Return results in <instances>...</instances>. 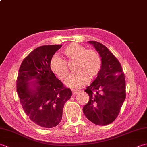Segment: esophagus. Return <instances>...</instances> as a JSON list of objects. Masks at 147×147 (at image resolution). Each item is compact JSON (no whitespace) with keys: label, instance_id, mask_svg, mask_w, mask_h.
I'll use <instances>...</instances> for the list:
<instances>
[{"label":"esophagus","instance_id":"1","mask_svg":"<svg viewBox=\"0 0 147 147\" xmlns=\"http://www.w3.org/2000/svg\"><path fill=\"white\" fill-rule=\"evenodd\" d=\"M80 91L79 90H72V93H73V95H76Z\"/></svg>","mask_w":147,"mask_h":147}]
</instances>
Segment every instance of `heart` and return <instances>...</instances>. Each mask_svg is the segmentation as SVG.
<instances>
[{
	"label": "heart",
	"instance_id": "1",
	"mask_svg": "<svg viewBox=\"0 0 147 147\" xmlns=\"http://www.w3.org/2000/svg\"><path fill=\"white\" fill-rule=\"evenodd\" d=\"M62 54L67 62L76 61V73L71 74L65 80V84L71 88H80L86 85L90 78L97 76L102 69L100 56L93 50H86L85 47L76 43H70L65 47ZM51 71L61 80L68 74L67 62L58 56H54L50 62Z\"/></svg>",
	"mask_w": 147,
	"mask_h": 147
}]
</instances>
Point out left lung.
Masks as SVG:
<instances>
[{"mask_svg": "<svg viewBox=\"0 0 147 147\" xmlns=\"http://www.w3.org/2000/svg\"><path fill=\"white\" fill-rule=\"evenodd\" d=\"M88 43L98 52L102 65L96 78L85 90L90 99L83 111L92 123L105 126L116 119L126 98L125 76L120 62L105 45L95 41Z\"/></svg>", "mask_w": 147, "mask_h": 147, "instance_id": "1", "label": "left lung"}]
</instances>
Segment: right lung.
<instances>
[{"label": "right lung", "instance_id": "obj_1", "mask_svg": "<svg viewBox=\"0 0 147 147\" xmlns=\"http://www.w3.org/2000/svg\"><path fill=\"white\" fill-rule=\"evenodd\" d=\"M62 45H43L24 59L18 75L17 92L21 104L31 121L52 128L60 123L65 103L72 96L69 88L56 78L50 62Z\"/></svg>", "mask_w": 147, "mask_h": 147}]
</instances>
